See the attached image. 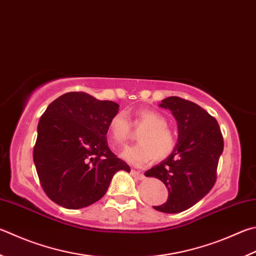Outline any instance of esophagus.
<instances>
[{"instance_id": "obj_1", "label": "esophagus", "mask_w": 256, "mask_h": 256, "mask_svg": "<svg viewBox=\"0 0 256 256\" xmlns=\"http://www.w3.org/2000/svg\"><path fill=\"white\" fill-rule=\"evenodd\" d=\"M131 174L134 176V178L138 179V180L144 179V176L142 174L138 172V171H136V170H131Z\"/></svg>"}]
</instances>
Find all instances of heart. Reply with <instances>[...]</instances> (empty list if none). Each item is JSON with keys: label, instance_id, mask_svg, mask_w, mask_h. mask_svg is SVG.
<instances>
[{"label": "heart", "instance_id": "1", "mask_svg": "<svg viewBox=\"0 0 256 256\" xmlns=\"http://www.w3.org/2000/svg\"><path fill=\"white\" fill-rule=\"evenodd\" d=\"M134 124L143 126L138 133V143L122 152L130 164L140 166L154 159L161 161L172 153L176 146L174 132L166 126L164 115L151 110H138ZM108 136L114 144L122 146L130 136V122L124 112L116 113L108 122Z\"/></svg>", "mask_w": 256, "mask_h": 256}]
</instances>
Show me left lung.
<instances>
[{"label": "left lung", "mask_w": 256, "mask_h": 256, "mask_svg": "<svg viewBox=\"0 0 256 256\" xmlns=\"http://www.w3.org/2000/svg\"><path fill=\"white\" fill-rule=\"evenodd\" d=\"M159 106L174 116L178 141L166 159L144 174L161 180L168 188V200L153 208L176 214L192 207L214 187L224 141L217 120L199 105L171 96Z\"/></svg>", "instance_id": "8db88e82"}]
</instances>
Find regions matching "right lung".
Here are the masks:
<instances>
[{"label":"right lung","instance_id":"1","mask_svg":"<svg viewBox=\"0 0 256 256\" xmlns=\"http://www.w3.org/2000/svg\"><path fill=\"white\" fill-rule=\"evenodd\" d=\"M120 105L70 92L40 118L34 161L47 196L68 209L92 205L104 196L113 176L131 169L110 151L108 122Z\"/></svg>","mask_w":256,"mask_h":256}]
</instances>
